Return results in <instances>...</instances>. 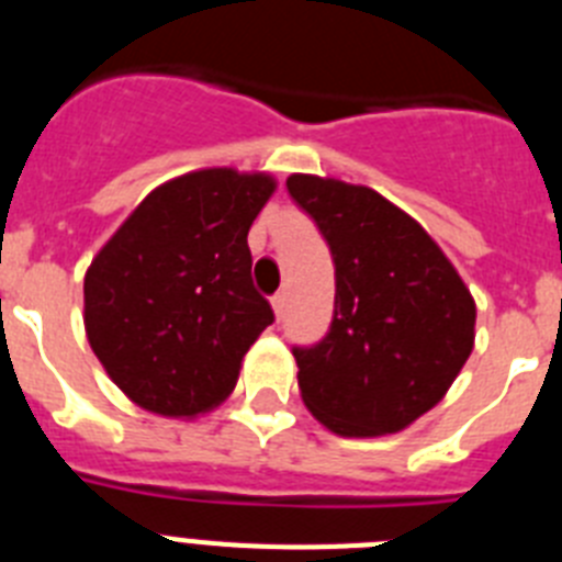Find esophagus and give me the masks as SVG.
<instances>
[{"instance_id": "esophagus-1", "label": "esophagus", "mask_w": 562, "mask_h": 562, "mask_svg": "<svg viewBox=\"0 0 562 562\" xmlns=\"http://www.w3.org/2000/svg\"><path fill=\"white\" fill-rule=\"evenodd\" d=\"M272 312H276V317H284V312H286V295H284V292L272 295Z\"/></svg>"}]
</instances>
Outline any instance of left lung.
Segmentation results:
<instances>
[{"mask_svg": "<svg viewBox=\"0 0 562 562\" xmlns=\"http://www.w3.org/2000/svg\"><path fill=\"white\" fill-rule=\"evenodd\" d=\"M335 261V317L295 349L301 400L349 439L400 434L445 400L475 346V301L419 222L374 188L290 173Z\"/></svg>", "mask_w": 562, "mask_h": 562, "instance_id": "left-lung-1", "label": "left lung"}]
</instances>
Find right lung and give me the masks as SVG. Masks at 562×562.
I'll return each instance as SVG.
<instances>
[{
    "label": "right lung",
    "instance_id": "add662e5",
    "mask_svg": "<svg viewBox=\"0 0 562 562\" xmlns=\"http://www.w3.org/2000/svg\"><path fill=\"white\" fill-rule=\"evenodd\" d=\"M278 182L200 168L154 188L83 276V329L109 380L148 414L196 419L233 394L272 324L247 233Z\"/></svg>",
    "mask_w": 562,
    "mask_h": 562
}]
</instances>
